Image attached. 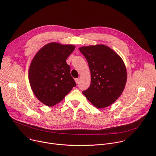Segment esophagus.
<instances>
[{
    "instance_id": "esophagus-1",
    "label": "esophagus",
    "mask_w": 156,
    "mask_h": 156,
    "mask_svg": "<svg viewBox=\"0 0 156 156\" xmlns=\"http://www.w3.org/2000/svg\"><path fill=\"white\" fill-rule=\"evenodd\" d=\"M75 81L76 83V84H78V82H79V79H78V78H75Z\"/></svg>"
}]
</instances>
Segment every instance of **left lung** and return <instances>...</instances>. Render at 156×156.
I'll list each match as a JSON object with an SVG mask.
<instances>
[{
  "label": "left lung",
  "instance_id": "obj_1",
  "mask_svg": "<svg viewBox=\"0 0 156 156\" xmlns=\"http://www.w3.org/2000/svg\"><path fill=\"white\" fill-rule=\"evenodd\" d=\"M79 50L87 61L91 76L90 86L83 94L98 108L112 105L122 94L126 83L122 58L104 44L83 46Z\"/></svg>",
  "mask_w": 156,
  "mask_h": 156
}]
</instances>
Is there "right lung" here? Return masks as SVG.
<instances>
[{
	"mask_svg": "<svg viewBox=\"0 0 156 156\" xmlns=\"http://www.w3.org/2000/svg\"><path fill=\"white\" fill-rule=\"evenodd\" d=\"M75 49L71 44L51 42L33 57L28 71L29 82L36 98L51 107L62 101L76 86L66 60Z\"/></svg>",
	"mask_w": 156,
	"mask_h": 156,
	"instance_id": "add662e5",
	"label": "right lung"
}]
</instances>
